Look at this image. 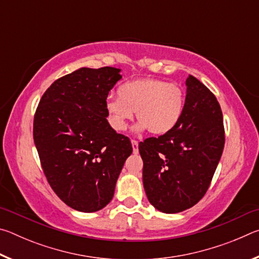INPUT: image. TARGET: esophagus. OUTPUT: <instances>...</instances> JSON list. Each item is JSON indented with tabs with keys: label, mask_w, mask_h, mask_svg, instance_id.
<instances>
[{
	"label": "esophagus",
	"mask_w": 259,
	"mask_h": 259,
	"mask_svg": "<svg viewBox=\"0 0 259 259\" xmlns=\"http://www.w3.org/2000/svg\"><path fill=\"white\" fill-rule=\"evenodd\" d=\"M131 145H133L134 154H138V142L137 140H131Z\"/></svg>",
	"instance_id": "obj_1"
}]
</instances>
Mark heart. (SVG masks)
Listing matches in <instances>:
<instances>
[{"label":"heart","instance_id":"heart-1","mask_svg":"<svg viewBox=\"0 0 259 259\" xmlns=\"http://www.w3.org/2000/svg\"><path fill=\"white\" fill-rule=\"evenodd\" d=\"M119 98H107L105 108L108 122L116 131H124L134 112L139 121L136 130L168 134L178 124L185 105L183 88L154 77L125 82L117 90Z\"/></svg>","mask_w":259,"mask_h":259}]
</instances>
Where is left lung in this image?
Here are the masks:
<instances>
[{
	"label": "left lung",
	"mask_w": 259,
	"mask_h": 259,
	"mask_svg": "<svg viewBox=\"0 0 259 259\" xmlns=\"http://www.w3.org/2000/svg\"><path fill=\"white\" fill-rule=\"evenodd\" d=\"M186 87L178 124L138 146L147 199L164 213L184 211L203 198L224 150L223 113L216 97L192 75Z\"/></svg>",
	"instance_id": "8db88e82"
}]
</instances>
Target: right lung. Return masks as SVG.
Instances as JSON below:
<instances>
[{
  "label": "right lung",
  "instance_id": "obj_1",
  "mask_svg": "<svg viewBox=\"0 0 259 259\" xmlns=\"http://www.w3.org/2000/svg\"><path fill=\"white\" fill-rule=\"evenodd\" d=\"M121 69L82 67L56 80L38 103L33 137L52 190L68 207L95 212L111 202L130 139L107 121L108 93Z\"/></svg>",
  "mask_w": 259,
  "mask_h": 259
}]
</instances>
